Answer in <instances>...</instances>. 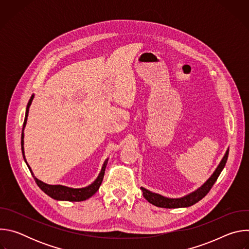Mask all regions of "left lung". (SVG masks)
Masks as SVG:
<instances>
[{"instance_id": "1", "label": "left lung", "mask_w": 249, "mask_h": 249, "mask_svg": "<svg viewBox=\"0 0 249 249\" xmlns=\"http://www.w3.org/2000/svg\"><path fill=\"white\" fill-rule=\"evenodd\" d=\"M229 148L225 154V156L223 157L221 162L219 163V165L217 166L216 170L213 172V174L209 177L208 180L202 185L200 186L198 189H196L195 191L180 197V198H169V197H165L162 196L159 193H155L152 192L144 187H141V190L143 191V196L145 197V199L160 208H167V209H175V208H186V207H190L194 204H196L197 202H199L201 199H203L211 190V188L213 187V185L215 184V182L217 181L219 175L221 174L222 170L224 169L227 160H228V157H229Z\"/></svg>"}]
</instances>
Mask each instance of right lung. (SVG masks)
<instances>
[{
  "label": "right lung",
  "mask_w": 249,
  "mask_h": 249,
  "mask_svg": "<svg viewBox=\"0 0 249 249\" xmlns=\"http://www.w3.org/2000/svg\"><path fill=\"white\" fill-rule=\"evenodd\" d=\"M34 98V94L31 95L28 103H27V106H26V110H25V117H24V122H23V127H22V133H21V152H22V156H23V160L26 163V165L28 166L33 178L35 180V182H36V184L38 185V187L45 193L47 194L48 196H50L51 198L55 199V200H58V201H70V202H80V201H85L89 198H90L92 195L95 194V192L98 190L101 182H102V179H103V176H104V171H105V167L106 165H107V162H108V158L106 159L102 164V167L100 169V172L98 174V176L96 177V179L89 185L86 186V187H83V188H72V187H68V186H64V185H51V184H47L39 179H37L36 177L34 176L30 166L28 165L26 160H25V156H24V141H23V138H24V128H25V125H26V121H27V116H28V111H29V107L31 105V102Z\"/></svg>",
  "instance_id": "add662e5"
}]
</instances>
